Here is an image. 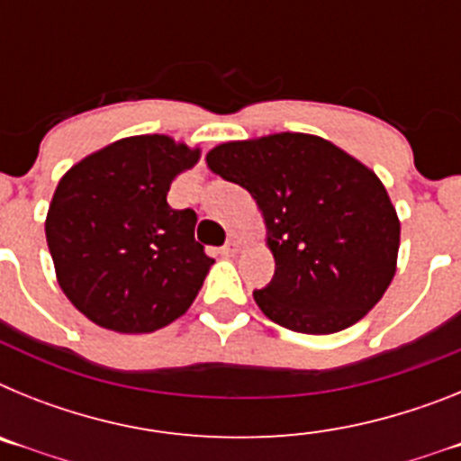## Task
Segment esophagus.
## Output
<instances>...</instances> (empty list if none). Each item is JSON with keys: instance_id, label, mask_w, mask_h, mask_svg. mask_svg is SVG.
<instances>
[{"instance_id": "34e87169", "label": "esophagus", "mask_w": 461, "mask_h": 461, "mask_svg": "<svg viewBox=\"0 0 461 461\" xmlns=\"http://www.w3.org/2000/svg\"><path fill=\"white\" fill-rule=\"evenodd\" d=\"M240 244H242V242H240L238 235H230V238H228V242L221 247V254L223 256H235L240 251Z\"/></svg>"}]
</instances>
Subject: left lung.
<instances>
[{
  "label": "left lung",
  "instance_id": "8db88e82",
  "mask_svg": "<svg viewBox=\"0 0 461 461\" xmlns=\"http://www.w3.org/2000/svg\"><path fill=\"white\" fill-rule=\"evenodd\" d=\"M207 166L263 212L275 276L254 300L267 319L304 335L351 328L388 291L399 219L376 173L330 140L275 133L223 142Z\"/></svg>",
  "mask_w": 461,
  "mask_h": 461
}]
</instances>
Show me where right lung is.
<instances>
[{
    "instance_id": "add662e5",
    "label": "right lung",
    "mask_w": 461,
    "mask_h": 461,
    "mask_svg": "<svg viewBox=\"0 0 461 461\" xmlns=\"http://www.w3.org/2000/svg\"><path fill=\"white\" fill-rule=\"evenodd\" d=\"M198 157L168 136H131L59 180L48 249L64 295L92 323L140 335L191 307L214 260L194 238L195 212L173 210L166 195Z\"/></svg>"
}]
</instances>
